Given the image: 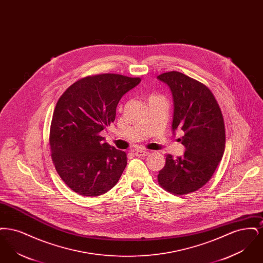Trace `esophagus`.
<instances>
[{"label":"esophagus","mask_w":263,"mask_h":263,"mask_svg":"<svg viewBox=\"0 0 263 263\" xmlns=\"http://www.w3.org/2000/svg\"><path fill=\"white\" fill-rule=\"evenodd\" d=\"M149 154H150V153H149V152H147V151H135V155H136L137 157H146V156H148Z\"/></svg>","instance_id":"esophagus-1"}]
</instances>
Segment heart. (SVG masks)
<instances>
[{"mask_svg": "<svg viewBox=\"0 0 263 263\" xmlns=\"http://www.w3.org/2000/svg\"><path fill=\"white\" fill-rule=\"evenodd\" d=\"M152 97H156V96H152Z\"/></svg>", "mask_w": 263, "mask_h": 263, "instance_id": "heart-1", "label": "heart"}]
</instances>
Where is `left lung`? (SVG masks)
I'll return each mask as SVG.
<instances>
[{
  "instance_id": "left-lung-1",
  "label": "left lung",
  "mask_w": 263,
  "mask_h": 263,
  "mask_svg": "<svg viewBox=\"0 0 263 263\" xmlns=\"http://www.w3.org/2000/svg\"><path fill=\"white\" fill-rule=\"evenodd\" d=\"M158 79L173 92V130L183 132L179 141L185 147L181 157L165 156L158 182L175 195H184L205 185L221 162L226 145L224 117L212 91L197 80L176 71Z\"/></svg>"
}]
</instances>
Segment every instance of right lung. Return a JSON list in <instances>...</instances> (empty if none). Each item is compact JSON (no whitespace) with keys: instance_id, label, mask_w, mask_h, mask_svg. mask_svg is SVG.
Returning a JSON list of instances; mask_svg holds the SVG:
<instances>
[{"instance_id":"right-lung-1","label":"right lung","mask_w":263,"mask_h":263,"mask_svg":"<svg viewBox=\"0 0 263 263\" xmlns=\"http://www.w3.org/2000/svg\"><path fill=\"white\" fill-rule=\"evenodd\" d=\"M140 82V78L118 74L88 76L59 98L51 121V158L59 176L76 193L96 197L119 180L127 155L103 143L100 132L114 121L122 96Z\"/></svg>"}]
</instances>
